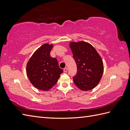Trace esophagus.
I'll use <instances>...</instances> for the list:
<instances>
[{
	"label": "esophagus",
	"mask_w": 130,
	"mask_h": 130,
	"mask_svg": "<svg viewBox=\"0 0 130 130\" xmlns=\"http://www.w3.org/2000/svg\"><path fill=\"white\" fill-rule=\"evenodd\" d=\"M68 69L67 68H64V72H66L68 71Z\"/></svg>",
	"instance_id": "esophagus-1"
}]
</instances>
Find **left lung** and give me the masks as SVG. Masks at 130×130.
Segmentation results:
<instances>
[{"instance_id":"8db88e82","label":"left lung","mask_w":130,"mask_h":130,"mask_svg":"<svg viewBox=\"0 0 130 130\" xmlns=\"http://www.w3.org/2000/svg\"><path fill=\"white\" fill-rule=\"evenodd\" d=\"M77 66L74 83L83 91L91 90L98 85L104 72L103 61L92 45L85 41L69 44Z\"/></svg>"}]
</instances>
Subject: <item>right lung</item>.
<instances>
[{
	"label": "right lung",
	"mask_w": 130,
	"mask_h": 130,
	"mask_svg": "<svg viewBox=\"0 0 130 130\" xmlns=\"http://www.w3.org/2000/svg\"><path fill=\"white\" fill-rule=\"evenodd\" d=\"M53 45L44 44L36 50L26 64V74L38 90L49 91L58 82L63 70L58 60L50 56Z\"/></svg>",
	"instance_id": "add662e5"
}]
</instances>
